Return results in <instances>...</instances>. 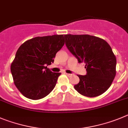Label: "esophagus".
<instances>
[{
    "mask_svg": "<svg viewBox=\"0 0 128 128\" xmlns=\"http://www.w3.org/2000/svg\"><path fill=\"white\" fill-rule=\"evenodd\" d=\"M66 74L67 76H72V74H68V73H66Z\"/></svg>",
    "mask_w": 128,
    "mask_h": 128,
    "instance_id": "esophagus-1",
    "label": "esophagus"
}]
</instances>
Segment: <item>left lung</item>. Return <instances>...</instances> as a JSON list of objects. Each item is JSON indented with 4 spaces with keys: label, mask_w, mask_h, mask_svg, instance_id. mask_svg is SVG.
Returning a JSON list of instances; mask_svg holds the SVG:
<instances>
[{
    "label": "left lung",
    "mask_w": 128,
    "mask_h": 128,
    "mask_svg": "<svg viewBox=\"0 0 128 128\" xmlns=\"http://www.w3.org/2000/svg\"><path fill=\"white\" fill-rule=\"evenodd\" d=\"M66 45L84 62L86 75H80L75 90L87 97H96L106 91L116 74V57L108 43L103 39L88 34H66Z\"/></svg>",
    "instance_id": "obj_1"
}]
</instances>
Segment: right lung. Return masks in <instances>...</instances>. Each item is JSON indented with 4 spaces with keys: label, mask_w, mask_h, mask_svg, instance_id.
<instances>
[{
    "label": "right lung",
    "mask_w": 128,
    "mask_h": 128,
    "mask_svg": "<svg viewBox=\"0 0 128 128\" xmlns=\"http://www.w3.org/2000/svg\"><path fill=\"white\" fill-rule=\"evenodd\" d=\"M64 44V36L36 37L24 42L18 49L11 65L13 82L25 97L40 100L56 87L61 73L53 72L47 66Z\"/></svg>",
    "instance_id": "obj_1"
}]
</instances>
